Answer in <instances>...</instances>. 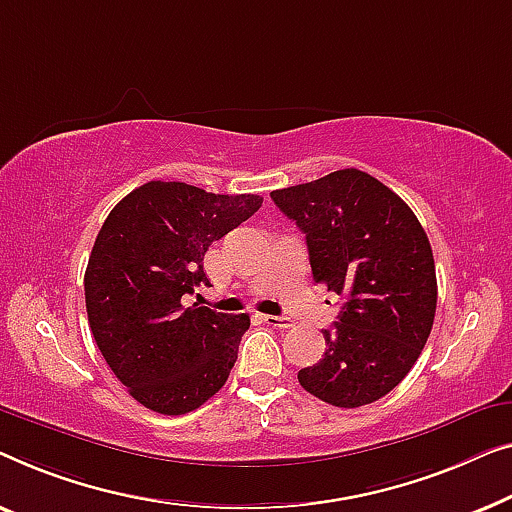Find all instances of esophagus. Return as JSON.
I'll list each match as a JSON object with an SVG mask.
<instances>
[{
  "label": "esophagus",
  "instance_id": "obj_1",
  "mask_svg": "<svg viewBox=\"0 0 512 512\" xmlns=\"http://www.w3.org/2000/svg\"><path fill=\"white\" fill-rule=\"evenodd\" d=\"M262 322L269 327H278V329H287L292 327L290 318H280V315H262Z\"/></svg>",
  "mask_w": 512,
  "mask_h": 512
}]
</instances>
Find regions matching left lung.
<instances>
[{
  "label": "left lung",
  "mask_w": 512,
  "mask_h": 512,
  "mask_svg": "<svg viewBox=\"0 0 512 512\" xmlns=\"http://www.w3.org/2000/svg\"><path fill=\"white\" fill-rule=\"evenodd\" d=\"M306 234L315 283L343 299L327 350L299 371L313 397L357 408L392 392L431 334L436 266L420 220L397 192L359 169L271 192Z\"/></svg>",
  "instance_id": "left-lung-1"
}]
</instances>
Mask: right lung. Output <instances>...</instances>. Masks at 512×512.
I'll list each match as a JSON object with an SVG mask.
<instances>
[{"label":"right lung","instance_id":"add662e5","mask_svg":"<svg viewBox=\"0 0 512 512\" xmlns=\"http://www.w3.org/2000/svg\"><path fill=\"white\" fill-rule=\"evenodd\" d=\"M259 206V194L150 181L104 220L85 269V308L99 352L141 406L185 415L227 383L250 318L185 308L183 297L208 283V246Z\"/></svg>","mask_w":512,"mask_h":512}]
</instances>
